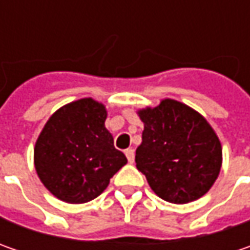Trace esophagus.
Instances as JSON below:
<instances>
[{
  "label": "esophagus",
  "mask_w": 250,
  "mask_h": 250,
  "mask_svg": "<svg viewBox=\"0 0 250 250\" xmlns=\"http://www.w3.org/2000/svg\"><path fill=\"white\" fill-rule=\"evenodd\" d=\"M125 156H126V159H128L129 163H133V161H135V151H133V149L125 150Z\"/></svg>",
  "instance_id": "esophagus-1"
}]
</instances>
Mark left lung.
Instances as JSON below:
<instances>
[{"instance_id": "1", "label": "left lung", "mask_w": 250, "mask_h": 250, "mask_svg": "<svg viewBox=\"0 0 250 250\" xmlns=\"http://www.w3.org/2000/svg\"><path fill=\"white\" fill-rule=\"evenodd\" d=\"M145 124L136 167L154 193L184 205L202 197L221 168V143L199 112L175 100L139 111Z\"/></svg>"}]
</instances>
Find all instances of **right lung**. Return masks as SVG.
Masks as SVG:
<instances>
[{"mask_svg": "<svg viewBox=\"0 0 250 250\" xmlns=\"http://www.w3.org/2000/svg\"><path fill=\"white\" fill-rule=\"evenodd\" d=\"M105 118L103 104L82 99L55 111L44 125L34 147V166L55 197L73 205L90 202L126 164L104 126Z\"/></svg>", "mask_w": 250, "mask_h": 250, "instance_id": "obj_1", "label": "right lung"}]
</instances>
